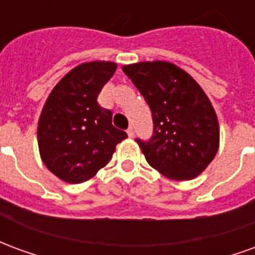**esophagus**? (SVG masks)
<instances>
[{
  "label": "esophagus",
  "instance_id": "34e87169",
  "mask_svg": "<svg viewBox=\"0 0 255 255\" xmlns=\"http://www.w3.org/2000/svg\"><path fill=\"white\" fill-rule=\"evenodd\" d=\"M127 133L129 138H133V135H135V129H133V127H129L127 129Z\"/></svg>",
  "mask_w": 255,
  "mask_h": 255
}]
</instances>
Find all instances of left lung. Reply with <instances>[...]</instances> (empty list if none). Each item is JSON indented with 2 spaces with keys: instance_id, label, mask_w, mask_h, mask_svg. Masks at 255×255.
Instances as JSON below:
<instances>
[{
  "instance_id": "8db88e82",
  "label": "left lung",
  "mask_w": 255,
  "mask_h": 255,
  "mask_svg": "<svg viewBox=\"0 0 255 255\" xmlns=\"http://www.w3.org/2000/svg\"><path fill=\"white\" fill-rule=\"evenodd\" d=\"M123 71L153 115L151 139H136L149 165L172 180L201 175L220 146L217 115L202 87L182 68L161 60L124 65Z\"/></svg>"
}]
</instances>
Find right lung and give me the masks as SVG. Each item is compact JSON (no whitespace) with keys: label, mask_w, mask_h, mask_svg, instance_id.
Masks as SVG:
<instances>
[{"label":"right lung","mask_w":255,"mask_h":255,"mask_svg":"<svg viewBox=\"0 0 255 255\" xmlns=\"http://www.w3.org/2000/svg\"><path fill=\"white\" fill-rule=\"evenodd\" d=\"M116 68L112 61L80 64L54 86L42 108L36 131L39 154L63 182L90 180L127 138L112 126V112L97 102Z\"/></svg>","instance_id":"obj_1"}]
</instances>
